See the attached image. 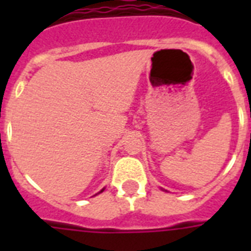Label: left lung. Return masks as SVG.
I'll use <instances>...</instances> for the list:
<instances>
[{
  "mask_svg": "<svg viewBox=\"0 0 251 251\" xmlns=\"http://www.w3.org/2000/svg\"><path fill=\"white\" fill-rule=\"evenodd\" d=\"M161 190H164V189H161ZM164 191H167V190H164Z\"/></svg>",
  "mask_w": 251,
  "mask_h": 251,
  "instance_id": "1",
  "label": "left lung"
}]
</instances>
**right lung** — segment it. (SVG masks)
Instances as JSON below:
<instances>
[{
    "mask_svg": "<svg viewBox=\"0 0 251 251\" xmlns=\"http://www.w3.org/2000/svg\"><path fill=\"white\" fill-rule=\"evenodd\" d=\"M104 189H105V187H104ZM104 189H101V190H100V191H99V193H98V194H100V193H102V191H104ZM95 195H96V194H95Z\"/></svg>",
    "mask_w": 251,
    "mask_h": 251,
    "instance_id": "1",
    "label": "right lung"
}]
</instances>
